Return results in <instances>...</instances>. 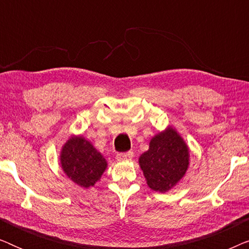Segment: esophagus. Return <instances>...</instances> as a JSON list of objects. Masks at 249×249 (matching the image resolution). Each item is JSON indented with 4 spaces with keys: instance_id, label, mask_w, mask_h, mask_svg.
Returning <instances> with one entry per match:
<instances>
[{
    "instance_id": "34e87169",
    "label": "esophagus",
    "mask_w": 249,
    "mask_h": 249,
    "mask_svg": "<svg viewBox=\"0 0 249 249\" xmlns=\"http://www.w3.org/2000/svg\"><path fill=\"white\" fill-rule=\"evenodd\" d=\"M132 156H134V153L132 152H128V153H119L117 154V160L119 162H122V161H129V160L132 159Z\"/></svg>"
}]
</instances>
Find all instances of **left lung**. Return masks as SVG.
Segmentation results:
<instances>
[{
	"label": "left lung",
	"mask_w": 249,
	"mask_h": 249,
	"mask_svg": "<svg viewBox=\"0 0 249 249\" xmlns=\"http://www.w3.org/2000/svg\"><path fill=\"white\" fill-rule=\"evenodd\" d=\"M189 147L175 128L169 125L149 142L148 151L138 162L149 188L160 193L172 189L189 166Z\"/></svg>",
	"instance_id": "8db88e82"
}]
</instances>
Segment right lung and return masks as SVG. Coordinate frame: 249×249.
Instances as JSON below:
<instances>
[{
	"instance_id": "obj_1",
	"label": "right lung",
	"mask_w": 249,
	"mask_h": 249,
	"mask_svg": "<svg viewBox=\"0 0 249 249\" xmlns=\"http://www.w3.org/2000/svg\"><path fill=\"white\" fill-rule=\"evenodd\" d=\"M60 164L71 181L86 189L93 187L107 168L104 156L81 135H72L64 142Z\"/></svg>"
}]
</instances>
